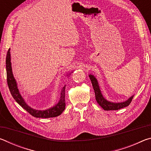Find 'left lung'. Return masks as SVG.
<instances>
[{"mask_svg":"<svg viewBox=\"0 0 151 151\" xmlns=\"http://www.w3.org/2000/svg\"><path fill=\"white\" fill-rule=\"evenodd\" d=\"M89 77H90L92 85H93V86L94 93H95V99L97 103H99V105H100L104 110H105V111H112V110L114 111H114H115V110L121 109L122 108H124V107L129 106L130 103H131L132 98H133V96L128 99L127 101L123 102V103H111V102L109 101H107L103 96V95H102L101 90L100 88H99L98 82H97L96 78L94 77L93 75H89Z\"/></svg>","mask_w":151,"mask_h":151,"instance_id":"left-lung-1","label":"left lung"}]
</instances>
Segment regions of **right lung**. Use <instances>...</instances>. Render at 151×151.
Instances as JSON below:
<instances>
[{
	"instance_id": "1",
	"label": "right lung",
	"mask_w": 151,
	"mask_h": 151,
	"mask_svg": "<svg viewBox=\"0 0 151 151\" xmlns=\"http://www.w3.org/2000/svg\"><path fill=\"white\" fill-rule=\"evenodd\" d=\"M6 79L10 92L15 101L19 103L22 108L26 110L32 116L37 118H51L59 116L60 114L65 109V86L62 88L60 94V99L58 103L52 108L46 110V111H37L29 106H28L25 103L22 96L20 95L17 88L16 81L12 75L11 63V52L10 48L7 52L6 58Z\"/></svg>"
}]
</instances>
